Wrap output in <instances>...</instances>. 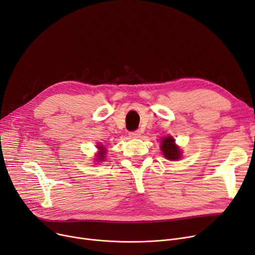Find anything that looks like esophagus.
<instances>
[{
    "mask_svg": "<svg viewBox=\"0 0 255 255\" xmlns=\"http://www.w3.org/2000/svg\"><path fill=\"white\" fill-rule=\"evenodd\" d=\"M129 135H130V137H132V138H137V137H140V131H138V130H136V131H132V132H130V133H129Z\"/></svg>",
    "mask_w": 255,
    "mask_h": 255,
    "instance_id": "34e87169",
    "label": "esophagus"
}]
</instances>
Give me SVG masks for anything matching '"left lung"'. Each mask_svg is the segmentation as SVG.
Wrapping results in <instances>:
<instances>
[{
  "instance_id": "obj_1",
  "label": "left lung",
  "mask_w": 255,
  "mask_h": 255,
  "mask_svg": "<svg viewBox=\"0 0 255 255\" xmlns=\"http://www.w3.org/2000/svg\"><path fill=\"white\" fill-rule=\"evenodd\" d=\"M161 150L163 155L169 160H178L181 158V152L179 146L175 144V139L171 136H167L162 139Z\"/></svg>"
}]
</instances>
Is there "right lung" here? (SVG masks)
Returning <instances> with one entry per match:
<instances>
[{"mask_svg": "<svg viewBox=\"0 0 255 255\" xmlns=\"http://www.w3.org/2000/svg\"><path fill=\"white\" fill-rule=\"evenodd\" d=\"M98 148H99V150L102 151V152H100V153L98 154V158H99L98 160H102V159H104V157H105V156H104V152H103L104 148H103V146H100V145L98 146Z\"/></svg>", "mask_w": 255, "mask_h": 255, "instance_id": "1", "label": "right lung"}]
</instances>
